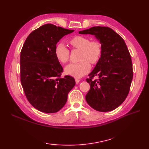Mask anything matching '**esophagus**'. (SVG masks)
Segmentation results:
<instances>
[{
	"label": "esophagus",
	"mask_w": 149,
	"mask_h": 149,
	"mask_svg": "<svg viewBox=\"0 0 149 149\" xmlns=\"http://www.w3.org/2000/svg\"><path fill=\"white\" fill-rule=\"evenodd\" d=\"M75 80V83H76V84H78L80 82V79H79L76 78Z\"/></svg>",
	"instance_id": "esophagus-1"
}]
</instances>
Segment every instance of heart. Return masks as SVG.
<instances>
[{
	"label": "heart",
	"mask_w": 149,
	"mask_h": 149,
	"mask_svg": "<svg viewBox=\"0 0 149 149\" xmlns=\"http://www.w3.org/2000/svg\"><path fill=\"white\" fill-rule=\"evenodd\" d=\"M70 43L74 48L81 50V61L70 63L65 67V71L66 74L80 78L90 72V62L95 64L99 61L102 54V46L98 41H91L88 37L83 36L74 37L70 41ZM69 54V50L65 43H59L56 45L55 55L59 62H67Z\"/></svg>",
	"instance_id": "1"
}]
</instances>
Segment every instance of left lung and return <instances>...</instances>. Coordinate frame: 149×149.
Listing matches in <instances>:
<instances>
[{
  "instance_id": "1",
  "label": "left lung",
  "mask_w": 149,
  "mask_h": 149,
  "mask_svg": "<svg viewBox=\"0 0 149 149\" xmlns=\"http://www.w3.org/2000/svg\"><path fill=\"white\" fill-rule=\"evenodd\" d=\"M79 33L94 35L102 46L100 58L86 79L90 84L86 102L98 111L114 110L127 97L133 76L127 45L121 36L107 27L95 26ZM96 75L98 79L92 80Z\"/></svg>"
}]
</instances>
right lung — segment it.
Here are the masks:
<instances>
[{
    "label": "right lung",
    "mask_w": 149,
    "mask_h": 149,
    "mask_svg": "<svg viewBox=\"0 0 149 149\" xmlns=\"http://www.w3.org/2000/svg\"><path fill=\"white\" fill-rule=\"evenodd\" d=\"M74 31L50 24L43 25L28 36L22 47L21 83L27 100L40 111L58 112L75 86L74 77H59L63 68L55 55L57 43Z\"/></svg>",
    "instance_id": "1"
}]
</instances>
